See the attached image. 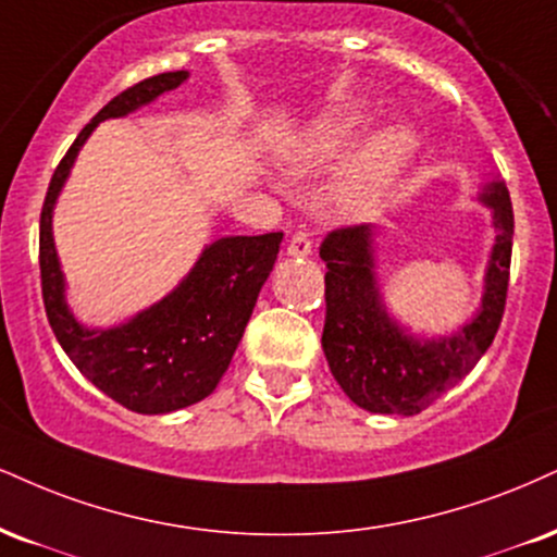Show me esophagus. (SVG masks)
<instances>
[{"label": "esophagus", "instance_id": "esophagus-1", "mask_svg": "<svg viewBox=\"0 0 557 557\" xmlns=\"http://www.w3.org/2000/svg\"><path fill=\"white\" fill-rule=\"evenodd\" d=\"M311 253H313V246H311V240H308V236H304V233H296V236L290 238V244H287V257L308 259Z\"/></svg>", "mask_w": 557, "mask_h": 557}]
</instances>
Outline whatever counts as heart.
Masks as SVG:
<instances>
[{
  "instance_id": "obj_1",
  "label": "heart",
  "mask_w": 557,
  "mask_h": 557,
  "mask_svg": "<svg viewBox=\"0 0 557 557\" xmlns=\"http://www.w3.org/2000/svg\"><path fill=\"white\" fill-rule=\"evenodd\" d=\"M366 124L368 111L363 103H343L321 111L280 143V163L300 176L324 171L345 156ZM420 150H423L420 132L407 122H394L368 132L334 178V207L352 220L379 214L394 197L401 178L410 173Z\"/></svg>"
}]
</instances>
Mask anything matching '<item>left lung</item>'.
<instances>
[{"instance_id":"obj_1","label":"left lung","mask_w":557,"mask_h":557,"mask_svg":"<svg viewBox=\"0 0 557 557\" xmlns=\"http://www.w3.org/2000/svg\"><path fill=\"white\" fill-rule=\"evenodd\" d=\"M474 199L498 231L482 274L478 311L444 334H418L388 311L379 277L381 227L334 231L321 244L326 261V321L321 334L332 376L355 405L379 414H418L478 366L491 347L508 290L513 210L506 184L491 173Z\"/></svg>"}]
</instances>
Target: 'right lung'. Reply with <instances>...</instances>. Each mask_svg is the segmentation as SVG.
Listing matches in <instances>:
<instances>
[{
    "instance_id": "add662e5",
    "label": "right lung",
    "mask_w": 557,
    "mask_h": 557,
    "mask_svg": "<svg viewBox=\"0 0 557 557\" xmlns=\"http://www.w3.org/2000/svg\"><path fill=\"white\" fill-rule=\"evenodd\" d=\"M186 79V70L163 72L106 103L53 171L41 212V285L51 330L92 386L139 414H169L210 397L283 244V233L214 238L171 293L111 326H90L72 311L53 244V210L79 150L100 122L129 116Z\"/></svg>"
}]
</instances>
